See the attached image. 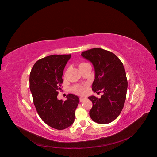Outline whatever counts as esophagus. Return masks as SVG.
<instances>
[{"mask_svg": "<svg viewBox=\"0 0 157 157\" xmlns=\"http://www.w3.org/2000/svg\"><path fill=\"white\" fill-rule=\"evenodd\" d=\"M85 99H86V98L82 97H81L79 98V101H80V102H83Z\"/></svg>", "mask_w": 157, "mask_h": 157, "instance_id": "34e87169", "label": "esophagus"}]
</instances>
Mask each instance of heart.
Segmentation results:
<instances>
[{
    "label": "heart",
    "instance_id": "1",
    "mask_svg": "<svg viewBox=\"0 0 157 157\" xmlns=\"http://www.w3.org/2000/svg\"><path fill=\"white\" fill-rule=\"evenodd\" d=\"M84 64H86V63H81L79 65V67L84 65ZM73 90L74 92L78 94H82L84 93L85 92V88L84 87L82 86H80V85H76V86H75L73 87Z\"/></svg>",
    "mask_w": 157,
    "mask_h": 157
}]
</instances>
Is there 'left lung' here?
Segmentation results:
<instances>
[{
  "label": "left lung",
  "instance_id": "left-lung-1",
  "mask_svg": "<svg viewBox=\"0 0 157 157\" xmlns=\"http://www.w3.org/2000/svg\"><path fill=\"white\" fill-rule=\"evenodd\" d=\"M81 56L94 67L92 90L103 93L100 98L88 97L92 102L89 115L98 124L110 123L120 115L126 97L128 81L123 63L112 52L100 48L84 51Z\"/></svg>",
  "mask_w": 157,
  "mask_h": 157
}]
</instances>
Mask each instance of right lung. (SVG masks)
I'll return each instance as SVG.
<instances>
[{
	"label": "right lung",
	"instance_id": "1",
	"mask_svg": "<svg viewBox=\"0 0 157 157\" xmlns=\"http://www.w3.org/2000/svg\"><path fill=\"white\" fill-rule=\"evenodd\" d=\"M71 58L69 55H51L37 61L29 75V88L36 110L49 126L62 130L75 121L79 102L78 96L69 94L65 101L58 100V90L63 81V70Z\"/></svg>",
	"mask_w": 157,
	"mask_h": 157
}]
</instances>
